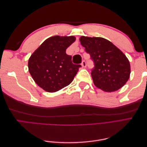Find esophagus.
Listing matches in <instances>:
<instances>
[{"instance_id":"34e87169","label":"esophagus","mask_w":147,"mask_h":147,"mask_svg":"<svg viewBox=\"0 0 147 147\" xmlns=\"http://www.w3.org/2000/svg\"><path fill=\"white\" fill-rule=\"evenodd\" d=\"M81 65H82V67H83V68L86 67V62H85V61H82V64H81Z\"/></svg>"}]
</instances>
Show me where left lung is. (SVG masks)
I'll return each mask as SVG.
<instances>
[{
    "instance_id": "left-lung-1",
    "label": "left lung",
    "mask_w": 147,
    "mask_h": 147,
    "mask_svg": "<svg viewBox=\"0 0 147 147\" xmlns=\"http://www.w3.org/2000/svg\"><path fill=\"white\" fill-rule=\"evenodd\" d=\"M80 41L94 63L91 73L94 85L105 92L122 88L131 74L130 63L126 55L104 38L82 36Z\"/></svg>"
}]
</instances>
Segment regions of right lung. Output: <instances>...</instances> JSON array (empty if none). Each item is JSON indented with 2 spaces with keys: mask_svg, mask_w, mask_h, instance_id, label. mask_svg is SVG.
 <instances>
[{
  "mask_svg": "<svg viewBox=\"0 0 147 147\" xmlns=\"http://www.w3.org/2000/svg\"><path fill=\"white\" fill-rule=\"evenodd\" d=\"M75 40L74 36L51 37L29 57V72L43 90L56 92L73 81L81 65L73 64L72 56L67 55L65 51Z\"/></svg>",
  "mask_w": 147,
  "mask_h": 147,
  "instance_id": "add662e5",
  "label": "right lung"
}]
</instances>
